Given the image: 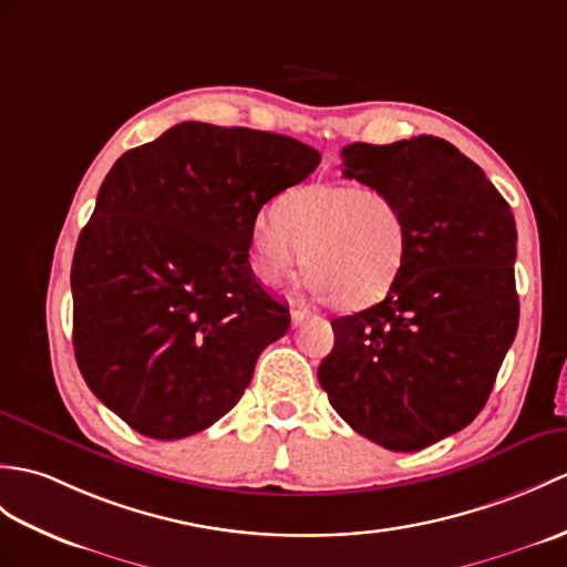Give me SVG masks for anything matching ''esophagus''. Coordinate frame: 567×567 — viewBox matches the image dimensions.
Instances as JSON below:
<instances>
[{
    "mask_svg": "<svg viewBox=\"0 0 567 567\" xmlns=\"http://www.w3.org/2000/svg\"><path fill=\"white\" fill-rule=\"evenodd\" d=\"M309 313H311V311H309L307 307H292V309H289V316H292V323H295V326H297L299 321H305Z\"/></svg>",
    "mask_w": 567,
    "mask_h": 567,
    "instance_id": "1",
    "label": "esophagus"
}]
</instances>
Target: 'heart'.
<instances>
[{"label":"heart","instance_id":"obj_1","mask_svg":"<svg viewBox=\"0 0 567 567\" xmlns=\"http://www.w3.org/2000/svg\"><path fill=\"white\" fill-rule=\"evenodd\" d=\"M408 251L411 227L401 203L358 183L289 190L275 203L272 219H260L251 236V266L262 282L282 285L301 258L307 285L338 311H360L384 299L401 278Z\"/></svg>","mask_w":567,"mask_h":567}]
</instances>
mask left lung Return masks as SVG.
Masks as SVG:
<instances>
[{
  "label": "left lung",
  "instance_id": "8db88e82",
  "mask_svg": "<svg viewBox=\"0 0 567 567\" xmlns=\"http://www.w3.org/2000/svg\"><path fill=\"white\" fill-rule=\"evenodd\" d=\"M343 176L396 197L411 251L384 301L331 321L319 384L362 437L417 452L483 411L517 336L515 217L442 137L348 144Z\"/></svg>",
  "mask_w": 567,
  "mask_h": 567
}]
</instances>
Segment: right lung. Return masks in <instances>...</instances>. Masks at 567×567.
I'll list each match as a JSON object with an SVG mask.
<instances>
[{
	"mask_svg": "<svg viewBox=\"0 0 567 567\" xmlns=\"http://www.w3.org/2000/svg\"><path fill=\"white\" fill-rule=\"evenodd\" d=\"M319 162L295 137L181 123L109 171L72 260V343L94 396L144 437L217 423L287 333L248 248L260 207Z\"/></svg>",
	"mask_w": 567,
	"mask_h": 567,
	"instance_id": "right-lung-1",
	"label": "right lung"
}]
</instances>
